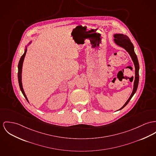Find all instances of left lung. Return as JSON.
<instances>
[{"label": "left lung", "instance_id": "1", "mask_svg": "<svg viewBox=\"0 0 156 156\" xmlns=\"http://www.w3.org/2000/svg\"><path fill=\"white\" fill-rule=\"evenodd\" d=\"M114 37H115L114 41H115V43L117 45L125 48L129 53V55L131 56L132 60H133V62L134 63L135 69V81H134L133 88L132 94H131V96L129 97V99L127 100V101L125 103V104L123 106V107L120 108L119 109V110H121L127 105V104L129 103V101H130L131 98L136 91L138 85V83H139V69H140V66H139V63H138L137 56H136V54L134 51V47H133L130 39L129 38V37L128 36H126V35H123V34H115Z\"/></svg>", "mask_w": 156, "mask_h": 156}]
</instances>
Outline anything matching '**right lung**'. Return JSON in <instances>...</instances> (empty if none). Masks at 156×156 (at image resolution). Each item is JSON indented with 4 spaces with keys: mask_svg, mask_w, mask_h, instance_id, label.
I'll list each match as a JSON object with an SVG mask.
<instances>
[{
    "mask_svg": "<svg viewBox=\"0 0 156 156\" xmlns=\"http://www.w3.org/2000/svg\"><path fill=\"white\" fill-rule=\"evenodd\" d=\"M26 52H27V47L26 48L25 50V51H24V53L23 54V55L21 56L20 62H19V63H18V83H19V85H20V89H21V91L22 92V93L23 94L25 98H26V100H27V101H28L27 98V96L25 95V93H24V90H23V85H22V78H21V73H22V68H23V62H24V58H25V56L26 55Z\"/></svg>",
    "mask_w": 156,
    "mask_h": 156,
    "instance_id": "1",
    "label": "right lung"
}]
</instances>
